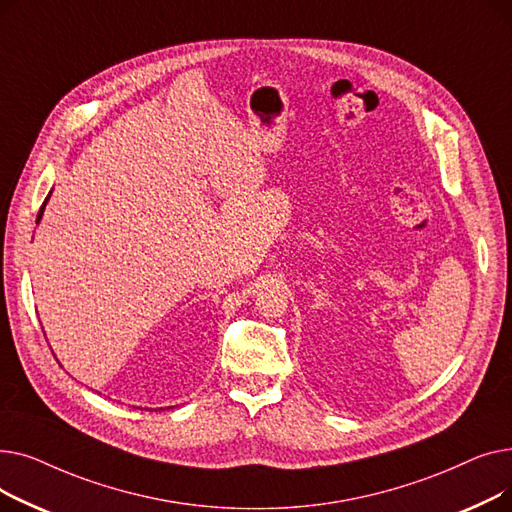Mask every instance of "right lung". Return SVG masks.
I'll use <instances>...</instances> for the list:
<instances>
[{
    "label": "right lung",
    "mask_w": 512,
    "mask_h": 512,
    "mask_svg": "<svg viewBox=\"0 0 512 512\" xmlns=\"http://www.w3.org/2000/svg\"><path fill=\"white\" fill-rule=\"evenodd\" d=\"M49 197H51V193L47 195V199L43 201V205H41V209H39V213H37V224L41 222V218H43V211H45V205H47V201H49Z\"/></svg>",
    "instance_id": "add662e5"
}]
</instances>
